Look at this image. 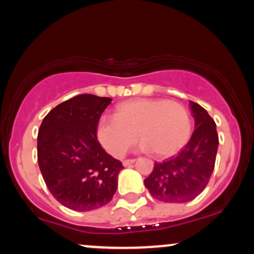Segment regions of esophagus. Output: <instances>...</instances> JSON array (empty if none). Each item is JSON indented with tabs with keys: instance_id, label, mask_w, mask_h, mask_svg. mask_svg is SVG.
I'll return each instance as SVG.
<instances>
[{
	"instance_id": "esophagus-1",
	"label": "esophagus",
	"mask_w": 254,
	"mask_h": 254,
	"mask_svg": "<svg viewBox=\"0 0 254 254\" xmlns=\"http://www.w3.org/2000/svg\"><path fill=\"white\" fill-rule=\"evenodd\" d=\"M136 160L135 159H127V160H124L123 161V165L125 166V167H127V166H130L131 164H133V162H135Z\"/></svg>"
}]
</instances>
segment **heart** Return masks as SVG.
Masks as SVG:
<instances>
[{
    "instance_id": "obj_1",
    "label": "heart",
    "mask_w": 254,
    "mask_h": 254,
    "mask_svg": "<svg viewBox=\"0 0 254 254\" xmlns=\"http://www.w3.org/2000/svg\"><path fill=\"white\" fill-rule=\"evenodd\" d=\"M192 133L189 110L166 99H135L118 105L113 119H101L97 135L111 155L123 156L142 139L143 150H153L157 157L176 155L185 147Z\"/></svg>"
}]
</instances>
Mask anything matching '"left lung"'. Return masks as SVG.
Here are the masks:
<instances>
[{
  "mask_svg": "<svg viewBox=\"0 0 254 254\" xmlns=\"http://www.w3.org/2000/svg\"><path fill=\"white\" fill-rule=\"evenodd\" d=\"M194 131L176 157L155 162L144 185L155 199L185 203L196 198L208 185L215 167L218 135L214 119L205 109L190 101Z\"/></svg>",
  "mask_w": 254,
  "mask_h": 254,
  "instance_id": "1",
  "label": "left lung"
}]
</instances>
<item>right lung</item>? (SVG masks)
Wrapping results in <instances>:
<instances>
[{
	"mask_svg": "<svg viewBox=\"0 0 254 254\" xmlns=\"http://www.w3.org/2000/svg\"><path fill=\"white\" fill-rule=\"evenodd\" d=\"M111 98L81 94L57 105L38 131V164L61 204L90 211L111 202L123 165L101 147L97 127Z\"/></svg>",
	"mask_w": 254,
	"mask_h": 254,
	"instance_id": "1",
	"label": "right lung"
}]
</instances>
